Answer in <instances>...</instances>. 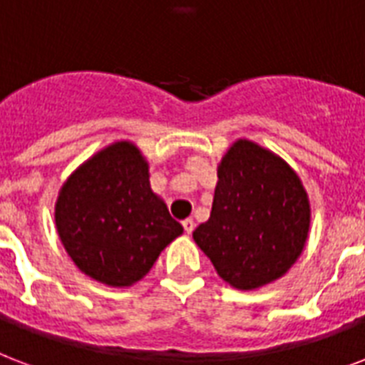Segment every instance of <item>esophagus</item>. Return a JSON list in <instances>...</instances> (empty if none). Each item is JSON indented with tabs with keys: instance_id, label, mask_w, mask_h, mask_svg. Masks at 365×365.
Masks as SVG:
<instances>
[{
	"instance_id": "1",
	"label": "esophagus",
	"mask_w": 365,
	"mask_h": 365,
	"mask_svg": "<svg viewBox=\"0 0 365 365\" xmlns=\"http://www.w3.org/2000/svg\"><path fill=\"white\" fill-rule=\"evenodd\" d=\"M182 226H183V230H185V233H193L195 222H193V220H191V218H187V220H183Z\"/></svg>"
}]
</instances>
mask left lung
<instances>
[{
  "mask_svg": "<svg viewBox=\"0 0 365 365\" xmlns=\"http://www.w3.org/2000/svg\"><path fill=\"white\" fill-rule=\"evenodd\" d=\"M310 205L289 164L239 139L218 166L210 218L195 243L235 289H257L287 272L304 249Z\"/></svg>",
  "mask_w": 365,
  "mask_h": 365,
  "instance_id": "1",
  "label": "left lung"
}]
</instances>
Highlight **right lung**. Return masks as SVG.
<instances>
[{
  "label": "right lung",
  "instance_id": "1",
  "mask_svg": "<svg viewBox=\"0 0 365 365\" xmlns=\"http://www.w3.org/2000/svg\"><path fill=\"white\" fill-rule=\"evenodd\" d=\"M55 224L78 268L113 287L139 282L183 232L151 191L145 158L128 141L93 155L66 180Z\"/></svg>",
  "mask_w": 365,
  "mask_h": 365
}]
</instances>
